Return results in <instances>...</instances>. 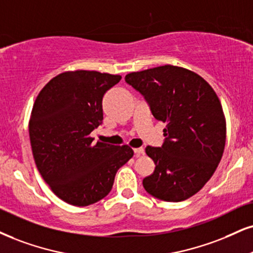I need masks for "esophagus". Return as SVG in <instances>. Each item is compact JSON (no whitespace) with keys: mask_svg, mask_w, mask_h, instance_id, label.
I'll return each mask as SVG.
<instances>
[{"mask_svg":"<svg viewBox=\"0 0 253 253\" xmlns=\"http://www.w3.org/2000/svg\"><path fill=\"white\" fill-rule=\"evenodd\" d=\"M133 152H135V156L138 157V156L144 154V149H143V148H136V149H133Z\"/></svg>","mask_w":253,"mask_h":253,"instance_id":"obj_1","label":"esophagus"}]
</instances>
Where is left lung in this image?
I'll return each instance as SVG.
<instances>
[{
    "instance_id": "obj_1",
    "label": "left lung",
    "mask_w": 253,
    "mask_h": 253,
    "mask_svg": "<svg viewBox=\"0 0 253 253\" xmlns=\"http://www.w3.org/2000/svg\"><path fill=\"white\" fill-rule=\"evenodd\" d=\"M126 82L144 97L156 120L167 123L161 148H145L156 164L143 179L145 191L161 201H185L222 160L226 123L219 98L199 75L170 64L127 74Z\"/></svg>"
}]
</instances>
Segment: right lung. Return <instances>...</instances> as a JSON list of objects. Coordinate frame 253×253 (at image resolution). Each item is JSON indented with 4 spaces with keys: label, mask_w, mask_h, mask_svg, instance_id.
<instances>
[{
    "label": "right lung",
    "mask_w": 253,
    "mask_h": 253,
    "mask_svg": "<svg viewBox=\"0 0 253 253\" xmlns=\"http://www.w3.org/2000/svg\"><path fill=\"white\" fill-rule=\"evenodd\" d=\"M120 75L76 70L62 73L41 90L29 121L30 144L41 176L68 204L86 207L101 201L118 169L133 156L90 137L102 124L104 93Z\"/></svg>",
    "instance_id": "1"
}]
</instances>
